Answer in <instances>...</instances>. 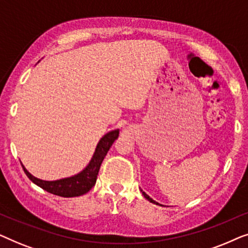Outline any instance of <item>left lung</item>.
Wrapping results in <instances>:
<instances>
[{
    "mask_svg": "<svg viewBox=\"0 0 248 248\" xmlns=\"http://www.w3.org/2000/svg\"><path fill=\"white\" fill-rule=\"evenodd\" d=\"M141 192H142V194H143V196H144V198L148 200V201H150L151 203H155V204H159V203H157V202H155V201H154V200H152V199L150 198V196H149V195H147V194H145V193H144L143 191H142V189H141Z\"/></svg>",
    "mask_w": 248,
    "mask_h": 248,
    "instance_id": "8db88e82",
    "label": "left lung"
}]
</instances>
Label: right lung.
Masks as SVG:
<instances>
[{
	"mask_svg": "<svg viewBox=\"0 0 248 248\" xmlns=\"http://www.w3.org/2000/svg\"><path fill=\"white\" fill-rule=\"evenodd\" d=\"M118 133H120V131L115 130L107 133L106 135H104L97 145L96 151H94V155L93 159H91L90 164L80 174L72 176V177L60 179V181L47 182L33 177L22 166L23 171L26 172V175L28 176V178L32 183H35L39 187L45 189L48 193H52L54 195L63 196V198H73V196H80L86 194L96 184L101 162H103L104 158L106 157L111 144L118 138Z\"/></svg>",
	"mask_w": 248,
	"mask_h": 248,
	"instance_id": "right-lung-1",
	"label": "right lung"
}]
</instances>
